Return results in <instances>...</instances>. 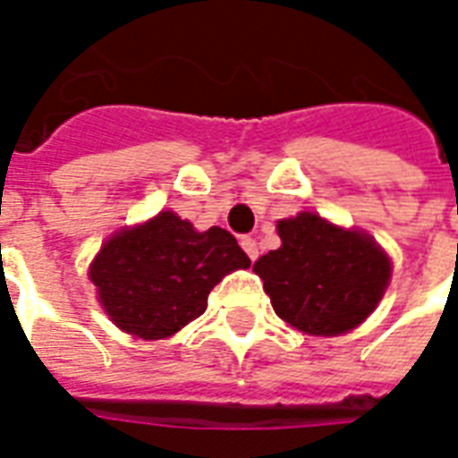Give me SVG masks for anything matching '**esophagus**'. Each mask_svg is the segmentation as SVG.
<instances>
[{
  "mask_svg": "<svg viewBox=\"0 0 458 458\" xmlns=\"http://www.w3.org/2000/svg\"><path fill=\"white\" fill-rule=\"evenodd\" d=\"M240 245H242V250L248 252V258L255 262L258 259V242L250 238V235H245V238H240Z\"/></svg>",
  "mask_w": 458,
  "mask_h": 458,
  "instance_id": "1",
  "label": "esophagus"
}]
</instances>
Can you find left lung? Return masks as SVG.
<instances>
[{"instance_id":"left-lung-1","label":"left lung","mask_w":458,"mask_h":458,"mask_svg":"<svg viewBox=\"0 0 458 458\" xmlns=\"http://www.w3.org/2000/svg\"><path fill=\"white\" fill-rule=\"evenodd\" d=\"M282 248L255 262L272 307L289 327L338 336L373 314L390 282V259L360 230H344L317 213L279 220Z\"/></svg>"}]
</instances>
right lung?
<instances>
[{
  "label": "right lung",
  "mask_w": 458,
  "mask_h": 458,
  "mask_svg": "<svg viewBox=\"0 0 458 458\" xmlns=\"http://www.w3.org/2000/svg\"><path fill=\"white\" fill-rule=\"evenodd\" d=\"M250 267L238 240L206 233L164 210L107 240L90 265L98 297L114 324L144 341L174 336L208 307L210 289L233 269Z\"/></svg>",
  "instance_id": "obj_1"
}]
</instances>
